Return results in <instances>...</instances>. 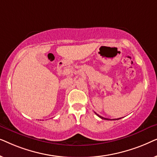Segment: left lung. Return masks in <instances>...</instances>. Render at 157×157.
Masks as SVG:
<instances>
[{
	"mask_svg": "<svg viewBox=\"0 0 157 157\" xmlns=\"http://www.w3.org/2000/svg\"><path fill=\"white\" fill-rule=\"evenodd\" d=\"M96 113V115L98 116V117H100L101 119H105V120H111V119H106V118H104V117H101V116H99V115H98V114H97V113ZM120 119H121V118H120ZM118 119H113V120H118Z\"/></svg>",
	"mask_w": 157,
	"mask_h": 157,
	"instance_id": "left-lung-1",
	"label": "left lung"
}]
</instances>
